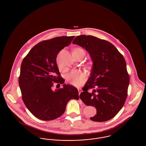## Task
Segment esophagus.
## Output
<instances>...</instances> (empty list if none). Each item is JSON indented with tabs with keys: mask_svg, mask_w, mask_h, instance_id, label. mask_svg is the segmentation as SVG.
Listing matches in <instances>:
<instances>
[{
	"mask_svg": "<svg viewBox=\"0 0 146 146\" xmlns=\"http://www.w3.org/2000/svg\"><path fill=\"white\" fill-rule=\"evenodd\" d=\"M78 92H79V94L80 95V93L82 92V89H80V88H78Z\"/></svg>",
	"mask_w": 146,
	"mask_h": 146,
	"instance_id": "34e87169",
	"label": "esophagus"
}]
</instances>
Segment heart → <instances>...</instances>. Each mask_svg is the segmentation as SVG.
<instances>
[{
	"label": "heart",
	"instance_id": "obj_1",
	"mask_svg": "<svg viewBox=\"0 0 146 146\" xmlns=\"http://www.w3.org/2000/svg\"><path fill=\"white\" fill-rule=\"evenodd\" d=\"M74 52L83 53L85 54V51L82 48H77ZM58 67L60 70H62V68L58 64ZM87 79V74L82 70H73L67 75V80L71 85L75 86H80Z\"/></svg>",
	"mask_w": 146,
	"mask_h": 146
}]
</instances>
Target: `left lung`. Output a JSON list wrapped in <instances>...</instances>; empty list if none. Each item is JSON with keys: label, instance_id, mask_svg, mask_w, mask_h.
Returning a JSON list of instances; mask_svg holds the SVG:
<instances>
[{"label": "left lung", "instance_id": "8db88e82", "mask_svg": "<svg viewBox=\"0 0 146 146\" xmlns=\"http://www.w3.org/2000/svg\"><path fill=\"white\" fill-rule=\"evenodd\" d=\"M72 43L85 49L93 62L80 98L86 106L95 107L96 115L91 120L108 121L120 111L127 96L130 78L125 59L111 42L94 36L81 35ZM90 89H93L91 93Z\"/></svg>", "mask_w": 146, "mask_h": 146}]
</instances>
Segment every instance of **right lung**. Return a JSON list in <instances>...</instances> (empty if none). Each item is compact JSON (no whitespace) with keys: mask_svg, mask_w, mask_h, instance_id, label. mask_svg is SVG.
<instances>
[{"mask_svg":"<svg viewBox=\"0 0 146 146\" xmlns=\"http://www.w3.org/2000/svg\"><path fill=\"white\" fill-rule=\"evenodd\" d=\"M74 38L58 36L40 42L22 62L19 78L22 98L28 110L39 119L48 121L60 117L69 101L79 99L78 91L71 85L64 84L62 88L52 90L54 83H64L56 63L57 56Z\"/></svg>","mask_w":146,"mask_h":146,"instance_id":"1","label":"right lung"}]
</instances>
